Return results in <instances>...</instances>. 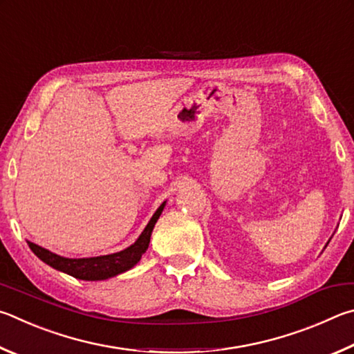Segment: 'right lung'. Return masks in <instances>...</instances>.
I'll return each mask as SVG.
<instances>
[{"label": "right lung", "instance_id": "obj_1", "mask_svg": "<svg viewBox=\"0 0 354 354\" xmlns=\"http://www.w3.org/2000/svg\"><path fill=\"white\" fill-rule=\"evenodd\" d=\"M163 207L165 203H161L160 208L152 216V219L149 221L145 232L141 233V236L133 245L127 247V249L122 252L111 253V255L73 259V258H64V257L55 255V253L43 249V247L37 245L34 243H28V244L30 247V250H32L43 263L49 264L54 269L65 272V274L71 275L74 278H79V280H86V281L105 280V278L115 277L118 274H122V272L132 269L133 266L140 261L142 253L147 250L153 225L155 222L158 221L161 212H163Z\"/></svg>", "mask_w": 354, "mask_h": 354}]
</instances>
